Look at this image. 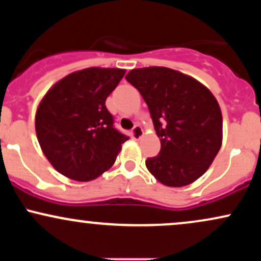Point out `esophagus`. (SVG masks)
I'll return each mask as SVG.
<instances>
[{
  "label": "esophagus",
  "instance_id": "esophagus-1",
  "mask_svg": "<svg viewBox=\"0 0 261 261\" xmlns=\"http://www.w3.org/2000/svg\"><path fill=\"white\" fill-rule=\"evenodd\" d=\"M142 136H143L142 127H141L140 125H135L133 130H131V137H133L134 140H140Z\"/></svg>",
  "mask_w": 261,
  "mask_h": 261
}]
</instances>
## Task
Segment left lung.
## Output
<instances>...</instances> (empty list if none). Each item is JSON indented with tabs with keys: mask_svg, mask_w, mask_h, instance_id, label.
<instances>
[{
	"mask_svg": "<svg viewBox=\"0 0 261 261\" xmlns=\"http://www.w3.org/2000/svg\"><path fill=\"white\" fill-rule=\"evenodd\" d=\"M125 79L142 95L161 139L160 153L147 158V169L167 187L195 181L222 143V114L216 98L196 80L172 68H135Z\"/></svg>",
	"mask_w": 261,
	"mask_h": 261,
	"instance_id": "8db88e82",
	"label": "left lung"
}]
</instances>
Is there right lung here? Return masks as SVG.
<instances>
[{
  "instance_id": "right-lung-1",
  "label": "right lung",
  "mask_w": 261,
  "mask_h": 261,
  "mask_svg": "<svg viewBox=\"0 0 261 261\" xmlns=\"http://www.w3.org/2000/svg\"><path fill=\"white\" fill-rule=\"evenodd\" d=\"M124 74L120 68L77 71L59 81L39 104L38 141L62 175L88 181L114 164L128 136L114 126L106 100Z\"/></svg>"
}]
</instances>
